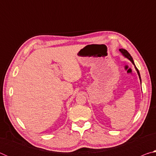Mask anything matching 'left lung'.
Wrapping results in <instances>:
<instances>
[{
  "label": "left lung",
  "mask_w": 156,
  "mask_h": 156,
  "mask_svg": "<svg viewBox=\"0 0 156 156\" xmlns=\"http://www.w3.org/2000/svg\"><path fill=\"white\" fill-rule=\"evenodd\" d=\"M119 50H120V51L121 53H122L123 56H125L126 58H128L129 60H131V62L133 63V64L134 65V66H135V68H136V71H137V72H138V76H139L140 80V81H141V78H140V72H139V71H138V69H137V67H136L135 64H134V62H133V58L131 57V55H130V54H129V53L127 51H126V49H120Z\"/></svg>",
  "instance_id": "8db88e82"
}]
</instances>
